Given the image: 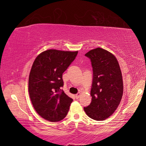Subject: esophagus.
<instances>
[{
    "label": "esophagus",
    "instance_id": "34e87169",
    "mask_svg": "<svg viewBox=\"0 0 146 146\" xmlns=\"http://www.w3.org/2000/svg\"><path fill=\"white\" fill-rule=\"evenodd\" d=\"M80 95H81V93H78L77 94H76V95H75V97H76V98H78L79 97H80Z\"/></svg>",
    "mask_w": 146,
    "mask_h": 146
}]
</instances>
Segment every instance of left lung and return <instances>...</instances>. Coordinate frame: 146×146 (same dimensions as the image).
Here are the masks:
<instances>
[{"label": "left lung", "instance_id": "obj_1", "mask_svg": "<svg viewBox=\"0 0 146 146\" xmlns=\"http://www.w3.org/2000/svg\"><path fill=\"white\" fill-rule=\"evenodd\" d=\"M93 68L91 102L84 110L89 117L104 120L117 110L123 95V80L119 64L111 53L100 48L85 54Z\"/></svg>", "mask_w": 146, "mask_h": 146}]
</instances>
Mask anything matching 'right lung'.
<instances>
[{
	"label": "right lung",
	"instance_id": "right-lung-1",
	"mask_svg": "<svg viewBox=\"0 0 146 146\" xmlns=\"http://www.w3.org/2000/svg\"><path fill=\"white\" fill-rule=\"evenodd\" d=\"M77 53V51L48 49L33 62L29 76V94L34 109L44 119L56 122L67 115L73 99L61 90L62 74Z\"/></svg>",
	"mask_w": 146,
	"mask_h": 146
}]
</instances>
